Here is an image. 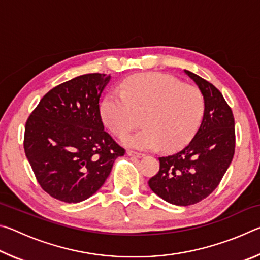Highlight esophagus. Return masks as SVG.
<instances>
[{"label":"esophagus","instance_id":"esophagus-1","mask_svg":"<svg viewBox=\"0 0 260 260\" xmlns=\"http://www.w3.org/2000/svg\"><path fill=\"white\" fill-rule=\"evenodd\" d=\"M127 155L131 156V157H136V158H142V157H144L143 153L135 152V151H132V150H128V151H127Z\"/></svg>","mask_w":260,"mask_h":260}]
</instances>
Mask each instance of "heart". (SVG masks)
Segmentation results:
<instances>
[{
  "label": "heart",
  "mask_w": 260,
  "mask_h": 260,
  "mask_svg": "<svg viewBox=\"0 0 260 260\" xmlns=\"http://www.w3.org/2000/svg\"><path fill=\"white\" fill-rule=\"evenodd\" d=\"M101 116L112 133L121 135L144 112L143 128L121 136L124 146L139 150L161 147L172 150L187 143L200 126L204 99L192 86L167 74H140L110 90L100 105Z\"/></svg>",
  "instance_id": "1"
}]
</instances>
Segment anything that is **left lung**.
I'll use <instances>...</instances> for the list:
<instances>
[{
	"instance_id": "8db88e82",
	"label": "left lung",
	"mask_w": 260,
	"mask_h": 260,
	"mask_svg": "<svg viewBox=\"0 0 260 260\" xmlns=\"http://www.w3.org/2000/svg\"><path fill=\"white\" fill-rule=\"evenodd\" d=\"M183 72L203 95V119L186 147L158 158L159 171L148 182L160 199L179 206L196 204L208 197L221 181L235 150L234 117L222 94L197 74Z\"/></svg>"
}]
</instances>
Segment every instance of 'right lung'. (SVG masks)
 Segmentation results:
<instances>
[{
  "instance_id": "1",
  "label": "right lung",
  "mask_w": 260,
  "mask_h": 260,
  "mask_svg": "<svg viewBox=\"0 0 260 260\" xmlns=\"http://www.w3.org/2000/svg\"><path fill=\"white\" fill-rule=\"evenodd\" d=\"M110 80L111 76L90 73L52 88L26 122V157L43 190L56 200L89 199L124 156L101 117L100 99Z\"/></svg>"
}]
</instances>
